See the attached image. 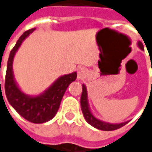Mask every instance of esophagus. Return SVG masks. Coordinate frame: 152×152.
<instances>
[{"label": "esophagus", "mask_w": 152, "mask_h": 152, "mask_svg": "<svg viewBox=\"0 0 152 152\" xmlns=\"http://www.w3.org/2000/svg\"><path fill=\"white\" fill-rule=\"evenodd\" d=\"M88 74V71L85 68L83 67H80L77 69V79L78 80H83L86 78Z\"/></svg>", "instance_id": "1"}]
</instances>
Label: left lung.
I'll list each match as a JSON object with an SVG mask.
<instances>
[{
    "label": "left lung",
    "instance_id": "8db88e82",
    "mask_svg": "<svg viewBox=\"0 0 152 152\" xmlns=\"http://www.w3.org/2000/svg\"><path fill=\"white\" fill-rule=\"evenodd\" d=\"M137 46L141 50H144L142 44L140 41L137 42ZM80 103H81V108H82L83 117L86 120V121L90 125H91L92 127H94L98 129L105 130V131L115 130V129H118L123 127L124 125H126L129 122V121H125V122H121V123H109V122L103 121L98 119L97 117H95L94 114L91 113L90 106H89L88 93H87V89H86L85 84H83V92H82Z\"/></svg>",
    "mask_w": 152,
    "mask_h": 152
}]
</instances>
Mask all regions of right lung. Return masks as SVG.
<instances>
[{
  "label": "right lung",
  "mask_w": 152,
  "mask_h": 152,
  "mask_svg": "<svg viewBox=\"0 0 152 152\" xmlns=\"http://www.w3.org/2000/svg\"><path fill=\"white\" fill-rule=\"evenodd\" d=\"M34 30L31 29L23 32L10 53L5 78V93L10 104L22 117L32 123H44L55 116L67 88L76 80L77 74L73 72L60 76L46 91L36 96L27 95L21 91L13 73V61L23 40Z\"/></svg>",
  "instance_id": "add662e5"
}]
</instances>
